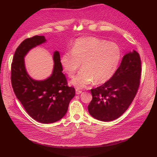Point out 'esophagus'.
I'll list each match as a JSON object with an SVG mask.
<instances>
[{
    "instance_id": "esophagus-1",
    "label": "esophagus",
    "mask_w": 157,
    "mask_h": 157,
    "mask_svg": "<svg viewBox=\"0 0 157 157\" xmlns=\"http://www.w3.org/2000/svg\"><path fill=\"white\" fill-rule=\"evenodd\" d=\"M81 93H82V91L79 90H78V89H76V94H81Z\"/></svg>"
}]
</instances>
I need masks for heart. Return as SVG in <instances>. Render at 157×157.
<instances>
[{
    "label": "heart",
    "instance_id": "obj_1",
    "mask_svg": "<svg viewBox=\"0 0 157 157\" xmlns=\"http://www.w3.org/2000/svg\"><path fill=\"white\" fill-rule=\"evenodd\" d=\"M121 49L115 43L96 37L79 38L74 42L71 51L64 52L60 58L63 71L72 77L81 66L83 68L71 83L84 88L94 82L106 83L117 70L121 59Z\"/></svg>",
    "mask_w": 157,
    "mask_h": 157
}]
</instances>
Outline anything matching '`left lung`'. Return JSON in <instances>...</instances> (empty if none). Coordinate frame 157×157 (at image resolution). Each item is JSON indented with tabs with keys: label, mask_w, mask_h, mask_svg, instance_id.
<instances>
[{
	"label": "left lung",
	"mask_w": 157,
	"mask_h": 157,
	"mask_svg": "<svg viewBox=\"0 0 157 157\" xmlns=\"http://www.w3.org/2000/svg\"><path fill=\"white\" fill-rule=\"evenodd\" d=\"M141 60L133 51L122 58L113 76L101 86L91 89L92 99L88 106L92 116L99 121L119 118L131 105L140 85Z\"/></svg>",
	"instance_id": "obj_1"
}]
</instances>
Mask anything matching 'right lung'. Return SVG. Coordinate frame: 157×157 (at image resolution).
I'll list each match as a JSON object with an SVG mask.
<instances>
[{
	"label": "right lung",
	"mask_w": 157,
	"mask_h": 157,
	"mask_svg": "<svg viewBox=\"0 0 157 157\" xmlns=\"http://www.w3.org/2000/svg\"><path fill=\"white\" fill-rule=\"evenodd\" d=\"M44 36L36 35L24 40L16 49L11 63V80L17 99L30 116L42 123H53L63 117L74 88L67 86L58 51L53 54V71L48 78L35 80L25 69L24 57L34 47L46 42Z\"/></svg>",
	"instance_id": "obj_1"
}]
</instances>
